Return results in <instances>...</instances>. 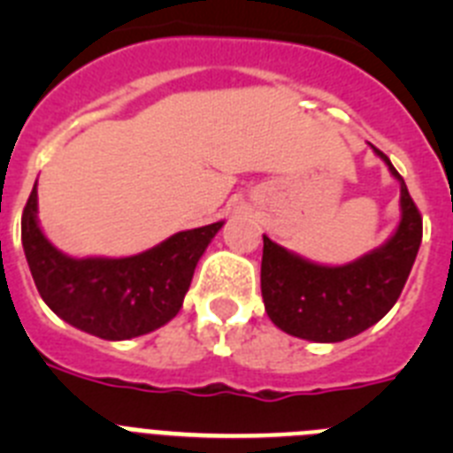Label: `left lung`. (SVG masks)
<instances>
[{
	"label": "left lung",
	"mask_w": 453,
	"mask_h": 453,
	"mask_svg": "<svg viewBox=\"0 0 453 453\" xmlns=\"http://www.w3.org/2000/svg\"><path fill=\"white\" fill-rule=\"evenodd\" d=\"M399 181V224L381 247L345 265H322L263 235L261 292L272 322L313 342H340L370 329L395 306L422 242V215L402 174L370 145Z\"/></svg>",
	"instance_id": "8db88e82"
}]
</instances>
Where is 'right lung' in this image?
<instances>
[{
	"mask_svg": "<svg viewBox=\"0 0 453 453\" xmlns=\"http://www.w3.org/2000/svg\"><path fill=\"white\" fill-rule=\"evenodd\" d=\"M35 186L22 213V247L35 288L58 318L102 340L138 338L170 322L224 224L179 231L135 256L74 258L56 250L40 229Z\"/></svg>",
	"mask_w": 453,
	"mask_h": 453,
	"instance_id": "1",
	"label": "right lung"
}]
</instances>
